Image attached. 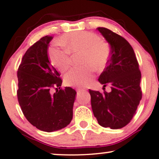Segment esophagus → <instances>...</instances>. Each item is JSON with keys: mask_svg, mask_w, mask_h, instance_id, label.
<instances>
[{"mask_svg": "<svg viewBox=\"0 0 159 159\" xmlns=\"http://www.w3.org/2000/svg\"><path fill=\"white\" fill-rule=\"evenodd\" d=\"M86 91L85 89H77V93H80L82 92H85Z\"/></svg>", "mask_w": 159, "mask_h": 159, "instance_id": "obj_1", "label": "esophagus"}]
</instances>
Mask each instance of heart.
Returning a JSON list of instances; mask_svg holds the SVG:
<instances>
[{"mask_svg": "<svg viewBox=\"0 0 159 159\" xmlns=\"http://www.w3.org/2000/svg\"><path fill=\"white\" fill-rule=\"evenodd\" d=\"M60 43L66 50L54 47L51 48L49 59L60 72H64L71 63L72 56L81 54L80 62L85 65L81 68H74L65 76V83L72 87H84L93 78V68L99 70L105 67L110 55V47L107 43L100 40L94 33L76 32L61 39Z\"/></svg>", "mask_w": 159, "mask_h": 159, "instance_id": "b5f03b06", "label": "heart"}]
</instances>
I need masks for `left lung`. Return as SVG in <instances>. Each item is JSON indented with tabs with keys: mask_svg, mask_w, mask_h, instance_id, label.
Masks as SVG:
<instances>
[{
	"mask_svg": "<svg viewBox=\"0 0 159 159\" xmlns=\"http://www.w3.org/2000/svg\"><path fill=\"white\" fill-rule=\"evenodd\" d=\"M97 29L111 46L107 66L98 80L103 89L111 85V91L89 90L92 111L101 126L119 129L130 122L142 99L141 71L134 51L124 38L108 29Z\"/></svg>",
	"mask_w": 159,
	"mask_h": 159,
	"instance_id": "1",
	"label": "left lung"
}]
</instances>
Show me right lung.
Instances as JSON below:
<instances>
[{"instance_id":"right-lung-1","label":"right lung","mask_w":159,"mask_h":159,"mask_svg":"<svg viewBox=\"0 0 159 159\" xmlns=\"http://www.w3.org/2000/svg\"><path fill=\"white\" fill-rule=\"evenodd\" d=\"M52 39L46 35L32 45L17 70L20 106L27 120L45 132L61 130L70 124L76 93L70 87L51 93L52 88L60 89L62 85L60 73L48 60V44Z\"/></svg>"}]
</instances>
